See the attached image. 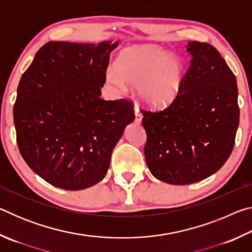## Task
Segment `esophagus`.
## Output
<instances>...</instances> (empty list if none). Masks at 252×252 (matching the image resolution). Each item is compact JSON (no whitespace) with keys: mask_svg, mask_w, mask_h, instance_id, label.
<instances>
[{"mask_svg":"<svg viewBox=\"0 0 252 252\" xmlns=\"http://www.w3.org/2000/svg\"><path fill=\"white\" fill-rule=\"evenodd\" d=\"M134 114H135L134 122L136 123V125H140V123H141V121H142V118H143L142 113L140 112L139 109H135V110H134Z\"/></svg>","mask_w":252,"mask_h":252,"instance_id":"1","label":"esophagus"}]
</instances>
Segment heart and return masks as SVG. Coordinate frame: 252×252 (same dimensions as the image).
Segmentation results:
<instances>
[{
    "label": "heart",
    "mask_w": 252,
    "mask_h": 252,
    "mask_svg": "<svg viewBox=\"0 0 252 252\" xmlns=\"http://www.w3.org/2000/svg\"><path fill=\"white\" fill-rule=\"evenodd\" d=\"M114 70L106 72V83L118 90L139 88L140 100L153 110L171 105L180 96L186 80L181 60L168 50L151 44L123 50L114 63Z\"/></svg>",
    "instance_id": "1"
}]
</instances>
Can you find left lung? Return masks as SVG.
Wrapping results in <instances>:
<instances>
[{
    "label": "left lung",
    "instance_id": "obj_1",
    "mask_svg": "<svg viewBox=\"0 0 252 252\" xmlns=\"http://www.w3.org/2000/svg\"><path fill=\"white\" fill-rule=\"evenodd\" d=\"M191 55L180 96L159 112L142 111L150 172L170 185L212 176L232 152L239 126L236 76L212 45L188 42Z\"/></svg>",
    "mask_w": 252,
    "mask_h": 252
}]
</instances>
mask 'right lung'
Instances as JSON below:
<instances>
[{
  "instance_id": "right-lung-1",
  "label": "right lung",
  "mask_w": 252,
  "mask_h": 252,
  "mask_svg": "<svg viewBox=\"0 0 252 252\" xmlns=\"http://www.w3.org/2000/svg\"><path fill=\"white\" fill-rule=\"evenodd\" d=\"M112 43L51 41L21 76L13 119L21 156L60 189L103 180L111 155L134 120L126 100L101 99Z\"/></svg>"
}]
</instances>
